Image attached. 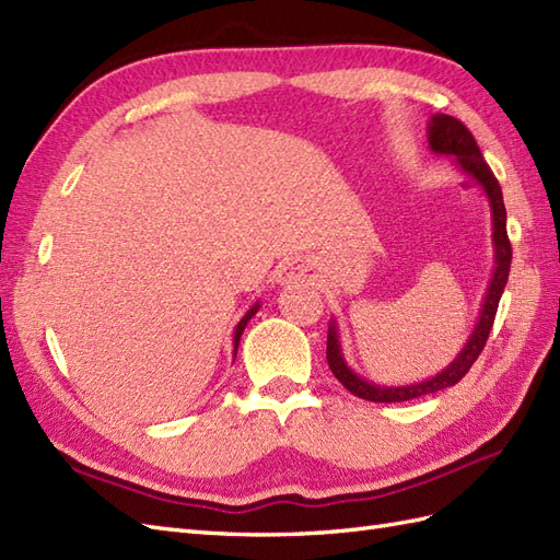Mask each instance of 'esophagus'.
Wrapping results in <instances>:
<instances>
[{
  "instance_id": "1",
  "label": "esophagus",
  "mask_w": 560,
  "mask_h": 560,
  "mask_svg": "<svg viewBox=\"0 0 560 560\" xmlns=\"http://www.w3.org/2000/svg\"><path fill=\"white\" fill-rule=\"evenodd\" d=\"M312 279V267L303 260H293L281 269L279 281L281 283H305Z\"/></svg>"
}]
</instances>
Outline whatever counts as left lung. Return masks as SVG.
Here are the masks:
<instances>
[{"label": "left lung", "instance_id": "left-lung-1", "mask_svg": "<svg viewBox=\"0 0 560 560\" xmlns=\"http://www.w3.org/2000/svg\"><path fill=\"white\" fill-rule=\"evenodd\" d=\"M428 149L435 155H450L452 163L462 170L470 182H476L480 186V191L485 194L487 203H490L492 248H494L492 279L485 291L476 328L470 331L462 352H458L442 371H438L435 376L423 378L419 383L381 385V383L362 378L360 374H354L352 366L346 362V354H342L338 322L336 319L328 322V340H326L328 366H331L334 376L342 385H346L352 395L369 399V402H407V399L444 390V388H450V385H456L458 381H462L485 348L487 336H490V331H492L501 293H504L506 281H509L511 243H509V234H506L504 196H501V186H499L497 177L492 175V170L487 167V163L482 161V153L478 149L476 139H472V135L466 130L464 122H458L452 116H444V113H435V116L428 122Z\"/></svg>", "mask_w": 560, "mask_h": 560}]
</instances>
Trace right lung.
I'll list each match as a JSON object with an SVG mask.
<instances>
[{"label":"right lung","instance_id":"obj_1","mask_svg":"<svg viewBox=\"0 0 560 560\" xmlns=\"http://www.w3.org/2000/svg\"><path fill=\"white\" fill-rule=\"evenodd\" d=\"M257 310H260V303H255L246 314H243V319L236 324V331H234V357H236V352H238V342H241V336H243V328L248 326V322L255 317Z\"/></svg>","mask_w":560,"mask_h":560}]
</instances>
